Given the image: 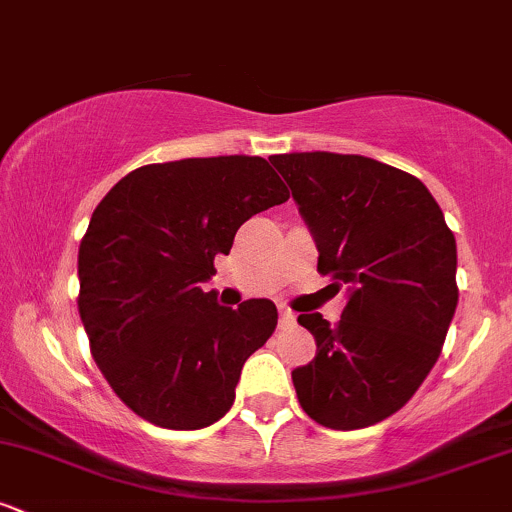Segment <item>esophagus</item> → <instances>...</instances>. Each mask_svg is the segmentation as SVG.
Masks as SVG:
<instances>
[{
  "label": "esophagus",
  "mask_w": 512,
  "mask_h": 512,
  "mask_svg": "<svg viewBox=\"0 0 512 512\" xmlns=\"http://www.w3.org/2000/svg\"><path fill=\"white\" fill-rule=\"evenodd\" d=\"M293 320H296V315H293L289 308H279V325L281 327L293 325Z\"/></svg>",
  "instance_id": "34e87169"
}]
</instances>
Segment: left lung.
<instances>
[{"label":"left lung","mask_w":512,"mask_h":512,"mask_svg":"<svg viewBox=\"0 0 512 512\" xmlns=\"http://www.w3.org/2000/svg\"><path fill=\"white\" fill-rule=\"evenodd\" d=\"M317 243V272L349 289L342 320L298 322L317 354L291 373L310 419L354 431L409 402L436 366L457 308V245L426 185L366 156H269Z\"/></svg>","instance_id":"1"}]
</instances>
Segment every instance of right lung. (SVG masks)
<instances>
[{"instance_id":"obj_1","label":"right lung","mask_w":512,"mask_h":512,"mask_svg":"<svg viewBox=\"0 0 512 512\" xmlns=\"http://www.w3.org/2000/svg\"><path fill=\"white\" fill-rule=\"evenodd\" d=\"M289 190L260 156L182 158L127 173L79 245V315L96 366L149 424L195 431L219 421L243 363L276 327L267 298L236 310L202 284L250 216Z\"/></svg>"}]
</instances>
